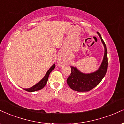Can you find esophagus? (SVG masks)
I'll return each instance as SVG.
<instances>
[{
  "label": "esophagus",
  "instance_id": "obj_1",
  "mask_svg": "<svg viewBox=\"0 0 124 124\" xmlns=\"http://www.w3.org/2000/svg\"><path fill=\"white\" fill-rule=\"evenodd\" d=\"M58 64L59 66H61V65H63V59L61 56H59L58 58Z\"/></svg>",
  "mask_w": 124,
  "mask_h": 124
}]
</instances>
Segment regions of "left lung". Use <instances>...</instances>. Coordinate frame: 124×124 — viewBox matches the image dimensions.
<instances>
[{
  "label": "left lung",
  "instance_id": "8db88e82",
  "mask_svg": "<svg viewBox=\"0 0 124 124\" xmlns=\"http://www.w3.org/2000/svg\"><path fill=\"white\" fill-rule=\"evenodd\" d=\"M97 33L105 47V55L102 63L98 70L89 74L83 73L76 68L71 66V72L67 79V83L71 89L76 91L86 92L91 90L101 83L106 73L108 65L106 46L101 35Z\"/></svg>",
  "mask_w": 124,
  "mask_h": 124
}]
</instances>
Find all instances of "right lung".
<instances>
[{"instance_id":"obj_1","label":"right lung","mask_w":124,"mask_h":124,"mask_svg":"<svg viewBox=\"0 0 124 124\" xmlns=\"http://www.w3.org/2000/svg\"><path fill=\"white\" fill-rule=\"evenodd\" d=\"M55 65L54 64L53 66L50 68V69L47 71V72L46 73V75L44 76V77H43L42 80H41L38 83H37V84H35V85L33 86L32 87L29 88L23 89H25V91H28V92H34V91H36L40 90V89H41L42 88H43L44 87V86L46 85V84H47V82L48 81V77H49V75H50V73L55 68Z\"/></svg>"}]
</instances>
